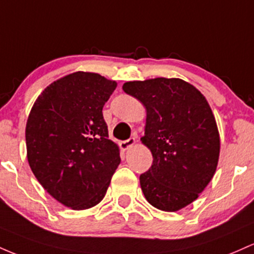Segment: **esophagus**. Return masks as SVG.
<instances>
[{
    "label": "esophagus",
    "instance_id": "1",
    "mask_svg": "<svg viewBox=\"0 0 254 254\" xmlns=\"http://www.w3.org/2000/svg\"><path fill=\"white\" fill-rule=\"evenodd\" d=\"M134 144H135V138H129V139H127V140H124V141L120 142V147H121V150L126 151L129 149V147H132Z\"/></svg>",
    "mask_w": 254,
    "mask_h": 254
}]
</instances>
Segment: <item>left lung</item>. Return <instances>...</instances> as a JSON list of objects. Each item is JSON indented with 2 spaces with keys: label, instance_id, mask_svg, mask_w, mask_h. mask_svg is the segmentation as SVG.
<instances>
[{
  "label": "left lung",
  "instance_id": "obj_1",
  "mask_svg": "<svg viewBox=\"0 0 254 254\" xmlns=\"http://www.w3.org/2000/svg\"><path fill=\"white\" fill-rule=\"evenodd\" d=\"M146 108L142 144L152 165L140 175L145 198L163 211H178L209 185L219 157V134L206 98L181 79L128 81L122 86Z\"/></svg>",
  "mask_w": 254,
  "mask_h": 254
}]
</instances>
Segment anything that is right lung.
<instances>
[{
  "mask_svg": "<svg viewBox=\"0 0 254 254\" xmlns=\"http://www.w3.org/2000/svg\"><path fill=\"white\" fill-rule=\"evenodd\" d=\"M116 85L97 73L68 74L43 91L28 115L31 170L53 198L73 210L98 204L121 162L102 113Z\"/></svg>",
  "mask_w": 254,
  "mask_h": 254,
  "instance_id": "obj_1",
  "label": "right lung"
}]
</instances>
